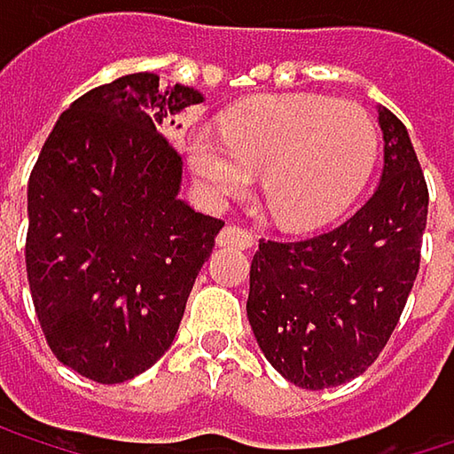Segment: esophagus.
<instances>
[{
	"label": "esophagus",
	"mask_w": 454,
	"mask_h": 454,
	"mask_svg": "<svg viewBox=\"0 0 454 454\" xmlns=\"http://www.w3.org/2000/svg\"><path fill=\"white\" fill-rule=\"evenodd\" d=\"M218 244H221V247L249 249V247H254V233L241 226H226L221 233H218Z\"/></svg>",
	"instance_id": "obj_1"
}]
</instances>
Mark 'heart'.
Listing matches in <instances>:
<instances>
[{"label":"heart","mask_w":454,"mask_h":454,"mask_svg":"<svg viewBox=\"0 0 454 454\" xmlns=\"http://www.w3.org/2000/svg\"><path fill=\"white\" fill-rule=\"evenodd\" d=\"M379 154L373 118L355 102L270 94L241 102L186 138L192 176L205 200L241 197L260 173L268 213L292 228L339 218L363 192Z\"/></svg>","instance_id":"obj_1"}]
</instances>
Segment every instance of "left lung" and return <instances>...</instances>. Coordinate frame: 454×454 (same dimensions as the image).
<instances>
[{"instance_id":"8db88e82","label":"left lung","mask_w":454,"mask_h":454,"mask_svg":"<svg viewBox=\"0 0 454 454\" xmlns=\"http://www.w3.org/2000/svg\"><path fill=\"white\" fill-rule=\"evenodd\" d=\"M384 173L344 223L300 241L260 239L247 317L270 365L302 389H328L376 363L420 265L428 186L403 121L379 107Z\"/></svg>"}]
</instances>
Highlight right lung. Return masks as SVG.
<instances>
[{
    "label": "right lung",
    "instance_id": "obj_1",
    "mask_svg": "<svg viewBox=\"0 0 454 454\" xmlns=\"http://www.w3.org/2000/svg\"><path fill=\"white\" fill-rule=\"evenodd\" d=\"M202 94L131 73L78 97L28 178L26 270L54 357L97 384L173 344L223 221L178 200L181 154L160 131ZM176 123V121H170Z\"/></svg>",
    "mask_w": 454,
    "mask_h": 454
}]
</instances>
